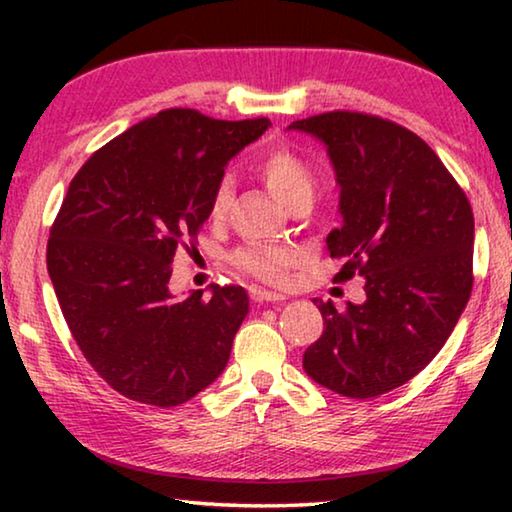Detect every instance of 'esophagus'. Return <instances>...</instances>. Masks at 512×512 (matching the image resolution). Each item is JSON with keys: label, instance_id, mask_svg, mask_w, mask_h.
I'll return each mask as SVG.
<instances>
[{"label": "esophagus", "instance_id": "esophagus-1", "mask_svg": "<svg viewBox=\"0 0 512 512\" xmlns=\"http://www.w3.org/2000/svg\"><path fill=\"white\" fill-rule=\"evenodd\" d=\"M250 298H253L255 302H259V305H264V302H282L287 300V296L284 293H275V291H268V289H250Z\"/></svg>", "mask_w": 512, "mask_h": 512}]
</instances>
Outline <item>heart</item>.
<instances>
[{
  "mask_svg": "<svg viewBox=\"0 0 512 512\" xmlns=\"http://www.w3.org/2000/svg\"><path fill=\"white\" fill-rule=\"evenodd\" d=\"M259 178L271 189L277 201L291 207L300 198H311L316 185V173L311 164L289 146H277L268 151L257 164ZM232 201V180L223 176L214 185L210 196V219L221 221L228 214ZM300 250L291 246H271V244H248L232 253V264L239 271L257 277L262 282L280 284L289 277L291 268L300 264Z\"/></svg>",
  "mask_w": 512,
  "mask_h": 512,
  "instance_id": "obj_1",
  "label": "heart"
}]
</instances>
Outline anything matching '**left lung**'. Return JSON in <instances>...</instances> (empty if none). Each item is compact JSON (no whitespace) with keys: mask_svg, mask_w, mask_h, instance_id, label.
I'll return each instance as SVG.
<instances>
[{"mask_svg":"<svg viewBox=\"0 0 512 512\" xmlns=\"http://www.w3.org/2000/svg\"><path fill=\"white\" fill-rule=\"evenodd\" d=\"M289 128L327 146L341 187L343 223L327 235L329 255L345 262L334 282L366 280L361 305L318 302L325 329L302 366L343 397L384 395L436 357L470 300V201L431 146L395 121L334 110Z\"/></svg>","mask_w":512,"mask_h":512,"instance_id":"8db88e82","label":"left lung"}]
</instances>
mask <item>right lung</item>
<instances>
[{"mask_svg": "<svg viewBox=\"0 0 512 512\" xmlns=\"http://www.w3.org/2000/svg\"><path fill=\"white\" fill-rule=\"evenodd\" d=\"M266 117L223 121L192 108L146 117L90 155L49 232L47 271L83 357L128 400L178 406L221 375L248 314L237 284L169 291L173 257L194 244L230 158Z\"/></svg>", "mask_w": 512, "mask_h": 512, "instance_id": "obj_1", "label": "right lung"}]
</instances>
